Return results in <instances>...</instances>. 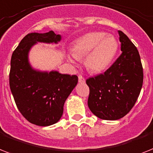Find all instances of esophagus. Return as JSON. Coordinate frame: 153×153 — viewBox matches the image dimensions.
<instances>
[{
  "mask_svg": "<svg viewBox=\"0 0 153 153\" xmlns=\"http://www.w3.org/2000/svg\"><path fill=\"white\" fill-rule=\"evenodd\" d=\"M79 82L80 83H85V78L82 76V75H79Z\"/></svg>",
  "mask_w": 153,
  "mask_h": 153,
  "instance_id": "esophagus-1",
  "label": "esophagus"
}]
</instances>
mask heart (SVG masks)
I'll list each match as a JSON object with an SVG mask.
<instances>
[{"mask_svg": "<svg viewBox=\"0 0 153 153\" xmlns=\"http://www.w3.org/2000/svg\"><path fill=\"white\" fill-rule=\"evenodd\" d=\"M119 51V42L115 36L102 31L85 33L74 41L72 53L67 57L74 64L79 59L85 56L84 64L90 73L97 74L110 67Z\"/></svg>", "mask_w": 153, "mask_h": 153, "instance_id": "1", "label": "heart"}]
</instances>
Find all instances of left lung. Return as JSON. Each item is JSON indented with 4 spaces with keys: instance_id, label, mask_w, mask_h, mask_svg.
Segmentation results:
<instances>
[{
    "instance_id": "left-lung-1",
    "label": "left lung",
    "mask_w": 153,
    "mask_h": 153,
    "mask_svg": "<svg viewBox=\"0 0 153 153\" xmlns=\"http://www.w3.org/2000/svg\"><path fill=\"white\" fill-rule=\"evenodd\" d=\"M122 54L104 74L86 80L88 106L105 120H117L131 110L143 84V68L138 51L123 32L119 30Z\"/></svg>"
}]
</instances>
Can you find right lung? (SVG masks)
<instances>
[{"mask_svg":"<svg viewBox=\"0 0 153 153\" xmlns=\"http://www.w3.org/2000/svg\"><path fill=\"white\" fill-rule=\"evenodd\" d=\"M60 41L61 35L53 30L28 33L12 53L9 74L12 96L23 117L37 126H50L60 120L64 103L78 83L76 75L42 71L30 64V51L38 42L57 44Z\"/></svg>","mask_w":153,"mask_h":153,"instance_id":"right-lung-1","label":"right lung"}]
</instances>
